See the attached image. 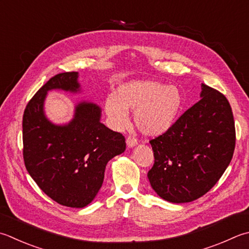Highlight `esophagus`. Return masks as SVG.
Wrapping results in <instances>:
<instances>
[{
    "instance_id": "obj_1",
    "label": "esophagus",
    "mask_w": 249,
    "mask_h": 249,
    "mask_svg": "<svg viewBox=\"0 0 249 249\" xmlns=\"http://www.w3.org/2000/svg\"><path fill=\"white\" fill-rule=\"evenodd\" d=\"M126 143H127L129 148H133L138 143V140H137V138H135L134 136H128V137L126 138Z\"/></svg>"
}]
</instances>
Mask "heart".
Wrapping results in <instances>:
<instances>
[{
    "label": "heart",
    "mask_w": 249,
    "mask_h": 249,
    "mask_svg": "<svg viewBox=\"0 0 249 249\" xmlns=\"http://www.w3.org/2000/svg\"><path fill=\"white\" fill-rule=\"evenodd\" d=\"M182 107V95L176 86L155 81H131L122 84L115 96L105 101L111 123L123 127L128 111H135V123L144 135L159 136L173 127Z\"/></svg>",
    "instance_id": "1"
}]
</instances>
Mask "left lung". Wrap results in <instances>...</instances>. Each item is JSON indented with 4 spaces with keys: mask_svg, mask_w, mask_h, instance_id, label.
<instances>
[{
    "mask_svg": "<svg viewBox=\"0 0 249 249\" xmlns=\"http://www.w3.org/2000/svg\"><path fill=\"white\" fill-rule=\"evenodd\" d=\"M154 164L151 187L172 203H188L211 190L230 164L235 148L233 112L226 96L202 84L201 99L150 140Z\"/></svg>",
    "mask_w": 249,
    "mask_h": 249,
    "instance_id": "1",
    "label": "left lung"
}]
</instances>
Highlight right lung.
Returning <instances> with one entry per match:
<instances>
[{
    "label": "right lung",
    "instance_id": "right-lung-1",
    "mask_svg": "<svg viewBox=\"0 0 249 249\" xmlns=\"http://www.w3.org/2000/svg\"><path fill=\"white\" fill-rule=\"evenodd\" d=\"M77 72L59 73L36 91L23 112V160L42 191L63 206L82 208L92 201L105 178L106 165L126 149L125 137L100 122L91 102L76 106L67 125H55L44 114L47 91L80 90Z\"/></svg>",
    "mask_w": 249,
    "mask_h": 249
}]
</instances>
